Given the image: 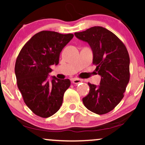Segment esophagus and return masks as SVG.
I'll use <instances>...</instances> for the list:
<instances>
[{
  "mask_svg": "<svg viewBox=\"0 0 145 145\" xmlns=\"http://www.w3.org/2000/svg\"><path fill=\"white\" fill-rule=\"evenodd\" d=\"M81 82H82V80H80V79H78V78H74L72 79V82L73 83V84H78V83H80Z\"/></svg>",
  "mask_w": 145,
  "mask_h": 145,
  "instance_id": "34e87169",
  "label": "esophagus"
}]
</instances>
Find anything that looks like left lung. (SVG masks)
Listing matches in <instances>:
<instances>
[{"instance_id":"8db88e82","label":"left lung","mask_w":145,"mask_h":145,"mask_svg":"<svg viewBox=\"0 0 145 145\" xmlns=\"http://www.w3.org/2000/svg\"><path fill=\"white\" fill-rule=\"evenodd\" d=\"M93 51V62L101 76L98 86L88 83L90 91L82 98L85 107L98 115L114 110L124 96L130 78L129 55L124 43L112 31L94 26L74 33Z\"/></svg>"}]
</instances>
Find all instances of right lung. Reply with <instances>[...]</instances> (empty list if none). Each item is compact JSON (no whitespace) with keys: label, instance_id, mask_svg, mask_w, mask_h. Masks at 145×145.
Wrapping results in <instances>:
<instances>
[{"label":"right lung","instance_id":"obj_1","mask_svg":"<svg viewBox=\"0 0 145 145\" xmlns=\"http://www.w3.org/2000/svg\"><path fill=\"white\" fill-rule=\"evenodd\" d=\"M73 36L72 33L41 31L24 45L18 55L15 64L18 88L25 104L37 116L49 118L63 104L70 80L55 76L51 82L47 79L52 71L51 66L59 64L61 51Z\"/></svg>","mask_w":145,"mask_h":145}]
</instances>
